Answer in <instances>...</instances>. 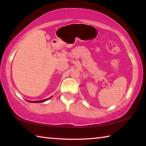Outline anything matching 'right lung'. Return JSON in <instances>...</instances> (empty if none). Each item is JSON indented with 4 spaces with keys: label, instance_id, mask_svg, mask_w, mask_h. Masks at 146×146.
Masks as SVG:
<instances>
[{
    "label": "right lung",
    "instance_id": "1",
    "mask_svg": "<svg viewBox=\"0 0 146 146\" xmlns=\"http://www.w3.org/2000/svg\"><path fill=\"white\" fill-rule=\"evenodd\" d=\"M51 97H49V98H46V99L42 100H37V101H29V100H27V101H28V102H33V103H40V102H45V101L49 100V98H51Z\"/></svg>",
    "mask_w": 146,
    "mask_h": 146
}]
</instances>
